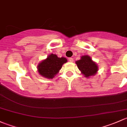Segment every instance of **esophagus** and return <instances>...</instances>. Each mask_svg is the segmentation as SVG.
Returning a JSON list of instances; mask_svg holds the SVG:
<instances>
[{"label":"esophagus","mask_w":127,"mask_h":127,"mask_svg":"<svg viewBox=\"0 0 127 127\" xmlns=\"http://www.w3.org/2000/svg\"><path fill=\"white\" fill-rule=\"evenodd\" d=\"M68 60L69 61H70V62H73V59L72 57H70V58H68Z\"/></svg>","instance_id":"1"}]
</instances>
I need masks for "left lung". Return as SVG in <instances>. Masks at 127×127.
<instances>
[{
    "label": "left lung",
    "instance_id": "8db88e82",
    "mask_svg": "<svg viewBox=\"0 0 127 127\" xmlns=\"http://www.w3.org/2000/svg\"><path fill=\"white\" fill-rule=\"evenodd\" d=\"M79 70L84 74L86 77L95 75L98 71V66L96 64L93 62L91 57L88 56H84L81 57L80 60L76 61Z\"/></svg>",
    "mask_w": 127,
    "mask_h": 127
}]
</instances>
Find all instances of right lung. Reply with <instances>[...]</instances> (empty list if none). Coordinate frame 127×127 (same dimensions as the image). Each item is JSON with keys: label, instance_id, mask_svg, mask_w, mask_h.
Segmentation results:
<instances>
[{"label": "right lung", "instance_id": "obj_1", "mask_svg": "<svg viewBox=\"0 0 127 127\" xmlns=\"http://www.w3.org/2000/svg\"><path fill=\"white\" fill-rule=\"evenodd\" d=\"M66 62L67 60L66 58H59L57 55L51 54L47 57L46 59L39 64L38 71L42 76L52 79L61 70L62 65Z\"/></svg>", "mask_w": 127, "mask_h": 127}]
</instances>
